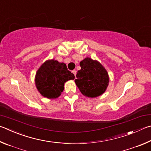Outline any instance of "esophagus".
I'll return each instance as SVG.
<instances>
[{
    "label": "esophagus",
    "mask_w": 151,
    "mask_h": 151,
    "mask_svg": "<svg viewBox=\"0 0 151 151\" xmlns=\"http://www.w3.org/2000/svg\"><path fill=\"white\" fill-rule=\"evenodd\" d=\"M72 73L74 74V76H75V77H76V70H73L72 71Z\"/></svg>",
    "instance_id": "obj_1"
}]
</instances>
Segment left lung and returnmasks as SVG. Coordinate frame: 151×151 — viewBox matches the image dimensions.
<instances>
[{"mask_svg": "<svg viewBox=\"0 0 151 151\" xmlns=\"http://www.w3.org/2000/svg\"><path fill=\"white\" fill-rule=\"evenodd\" d=\"M81 70L78 71L76 84L83 96L96 97L105 92L109 84V76L101 63L86 58L80 63Z\"/></svg>", "mask_w": 151, "mask_h": 151, "instance_id": "1", "label": "left lung"}]
</instances>
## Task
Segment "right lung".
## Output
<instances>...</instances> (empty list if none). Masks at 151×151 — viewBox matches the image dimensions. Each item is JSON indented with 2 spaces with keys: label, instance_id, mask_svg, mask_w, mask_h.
<instances>
[{
  "label": "right lung",
  "instance_id": "obj_1",
  "mask_svg": "<svg viewBox=\"0 0 151 151\" xmlns=\"http://www.w3.org/2000/svg\"><path fill=\"white\" fill-rule=\"evenodd\" d=\"M73 73L69 71L64 63L47 60L41 65L36 75V86L38 91L45 97L54 99L63 91L65 81L74 80Z\"/></svg>",
  "mask_w": 151,
  "mask_h": 151
}]
</instances>
